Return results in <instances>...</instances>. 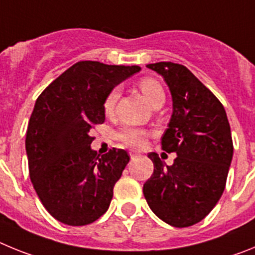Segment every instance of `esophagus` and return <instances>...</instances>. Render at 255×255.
Listing matches in <instances>:
<instances>
[{"label":"esophagus","mask_w":255,"mask_h":255,"mask_svg":"<svg viewBox=\"0 0 255 255\" xmlns=\"http://www.w3.org/2000/svg\"><path fill=\"white\" fill-rule=\"evenodd\" d=\"M130 157H131V158H135V157H138V153L135 152V150H130Z\"/></svg>","instance_id":"34e87169"}]
</instances>
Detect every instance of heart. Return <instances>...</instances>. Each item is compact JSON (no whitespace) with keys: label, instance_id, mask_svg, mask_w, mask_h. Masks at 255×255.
Here are the masks:
<instances>
[{"label":"heart","instance_id":"b5f03b06","mask_svg":"<svg viewBox=\"0 0 255 255\" xmlns=\"http://www.w3.org/2000/svg\"><path fill=\"white\" fill-rule=\"evenodd\" d=\"M139 89L144 97L152 103L153 106L159 102H164V92L162 85L159 84L155 79L143 78L139 80ZM120 97V88L115 87L108 92L103 101V110L107 115H111L115 111L116 103ZM148 136V132L143 129H138L134 126H125L120 131L117 132V139L124 143L125 145L134 148H141L145 144V139Z\"/></svg>","mask_w":255,"mask_h":255}]
</instances>
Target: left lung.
I'll return each instance as SVG.
<instances>
[{
  "instance_id": "1",
  "label": "left lung",
  "mask_w": 255,
  "mask_h": 255,
  "mask_svg": "<svg viewBox=\"0 0 255 255\" xmlns=\"http://www.w3.org/2000/svg\"><path fill=\"white\" fill-rule=\"evenodd\" d=\"M147 67L170 88L173 111L161 143L177 157L172 166H164L157 153L148 154L154 171L144 184V197L166 224L193 226L213 209L226 186L234 153L226 111L184 65L155 62Z\"/></svg>"
}]
</instances>
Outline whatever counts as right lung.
<instances>
[{
	"instance_id": "add662e5",
	"label": "right lung",
	"mask_w": 255,
	"mask_h": 255,
	"mask_svg": "<svg viewBox=\"0 0 255 255\" xmlns=\"http://www.w3.org/2000/svg\"><path fill=\"white\" fill-rule=\"evenodd\" d=\"M139 66L80 61L37 98L26 130L29 175L52 217L84 226L105 215L129 154L112 148L100 157L89 131L105 123L103 101Z\"/></svg>"
}]
</instances>
